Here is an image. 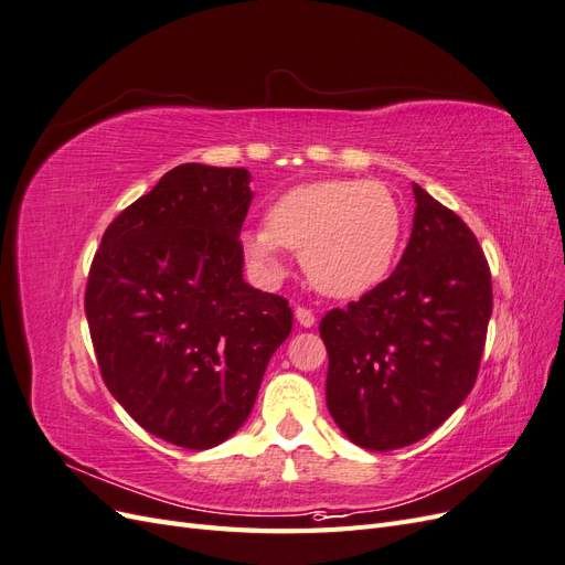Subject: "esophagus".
<instances>
[{
    "mask_svg": "<svg viewBox=\"0 0 565 565\" xmlns=\"http://www.w3.org/2000/svg\"><path fill=\"white\" fill-rule=\"evenodd\" d=\"M295 316H297V320H299L301 328H313V324H316V316H313V311H311V309H306V306H299V309L295 311Z\"/></svg>",
    "mask_w": 565,
    "mask_h": 565,
    "instance_id": "34e87169",
    "label": "esophagus"
}]
</instances>
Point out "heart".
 Returning a JSON list of instances; mask_svg holds the SVG:
<instances>
[{
  "mask_svg": "<svg viewBox=\"0 0 565 565\" xmlns=\"http://www.w3.org/2000/svg\"><path fill=\"white\" fill-rule=\"evenodd\" d=\"M403 218L386 185L324 179L280 195L266 228L243 233V252L266 278L280 276L282 249L297 252L306 278L322 295L361 297L380 285L396 259Z\"/></svg>",
  "mask_w": 565,
  "mask_h": 565,
  "instance_id": "obj_1",
  "label": "heart"
}]
</instances>
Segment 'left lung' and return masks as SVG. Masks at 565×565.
<instances>
[{"instance_id": "obj_1", "label": "left lung", "mask_w": 565, "mask_h": 565, "mask_svg": "<svg viewBox=\"0 0 565 565\" xmlns=\"http://www.w3.org/2000/svg\"><path fill=\"white\" fill-rule=\"evenodd\" d=\"M413 191V235L396 270L320 320L328 409L365 450L413 446L465 403L492 313L490 266L476 235L422 185Z\"/></svg>"}]
</instances>
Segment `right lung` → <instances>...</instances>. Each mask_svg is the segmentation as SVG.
<instances>
[{
    "mask_svg": "<svg viewBox=\"0 0 565 565\" xmlns=\"http://www.w3.org/2000/svg\"><path fill=\"white\" fill-rule=\"evenodd\" d=\"M243 167L188 162L119 212L89 268L84 313L100 377L143 429L207 450L249 417L292 332L285 297L243 280Z\"/></svg>",
    "mask_w": 565,
    "mask_h": 565,
    "instance_id": "add662e5",
    "label": "right lung"
}]
</instances>
